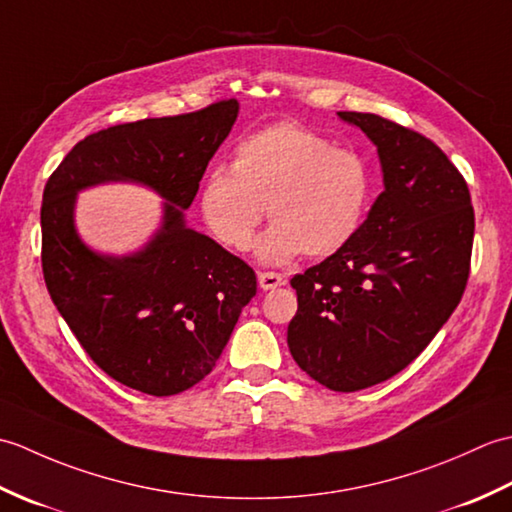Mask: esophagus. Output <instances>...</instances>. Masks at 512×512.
<instances>
[{
	"instance_id": "esophagus-1",
	"label": "esophagus",
	"mask_w": 512,
	"mask_h": 512,
	"mask_svg": "<svg viewBox=\"0 0 512 512\" xmlns=\"http://www.w3.org/2000/svg\"><path fill=\"white\" fill-rule=\"evenodd\" d=\"M257 281H259V288H262V290H275V288L286 284V277L281 273H273V270H270V273H259Z\"/></svg>"
}]
</instances>
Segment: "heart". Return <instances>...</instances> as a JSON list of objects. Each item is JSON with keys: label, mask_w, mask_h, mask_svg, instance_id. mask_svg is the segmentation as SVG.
Masks as SVG:
<instances>
[{"label": "heart", "mask_w": 512, "mask_h": 512, "mask_svg": "<svg viewBox=\"0 0 512 512\" xmlns=\"http://www.w3.org/2000/svg\"><path fill=\"white\" fill-rule=\"evenodd\" d=\"M372 202L367 162L295 121L244 136L233 165L202 182L200 211L217 242L233 250L253 244L264 213L268 228L259 257L281 264L299 253L323 259L352 242Z\"/></svg>", "instance_id": "obj_1"}]
</instances>
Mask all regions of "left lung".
I'll return each mask as SVG.
<instances>
[{"mask_svg":"<svg viewBox=\"0 0 512 512\" xmlns=\"http://www.w3.org/2000/svg\"><path fill=\"white\" fill-rule=\"evenodd\" d=\"M339 116L378 147L385 191L350 244L290 279L299 306L288 347L323 387L358 391L405 369L458 308L475 213L433 140L378 114Z\"/></svg>","mask_w":512,"mask_h":512,"instance_id":"8db88e82","label":"left lung"}]
</instances>
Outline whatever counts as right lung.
Returning a JSON list of instances; mask_svg holds the SVG:
<instances>
[{"instance_id": "1", "label": "right lung", "mask_w": 512, "mask_h": 512, "mask_svg": "<svg viewBox=\"0 0 512 512\" xmlns=\"http://www.w3.org/2000/svg\"><path fill=\"white\" fill-rule=\"evenodd\" d=\"M237 112V99H226L101 129L72 147L43 189L41 268L52 303L107 376L149 396L200 383L257 292L255 270L182 215ZM112 179L168 200L161 231L129 258L94 254L73 228L75 193Z\"/></svg>"}]
</instances>
